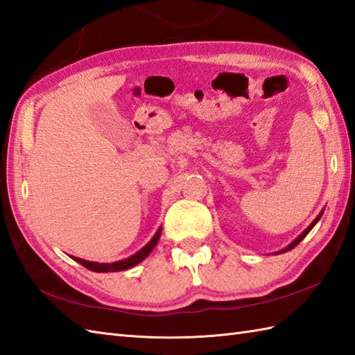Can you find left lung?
<instances>
[{
    "label": "left lung",
    "mask_w": 355,
    "mask_h": 355,
    "mask_svg": "<svg viewBox=\"0 0 355 355\" xmlns=\"http://www.w3.org/2000/svg\"><path fill=\"white\" fill-rule=\"evenodd\" d=\"M320 216H322V214H319V215H318V218H315V220H314V221H313V223H311L310 225H308V227H306V229H305V230H304L302 233H300V235H299V236H297L296 239H294V241H293V243H291V244H290L288 247H286V248H284V250H282V252H286V250H291V248H294V247H296V245H297V244L300 243V241H302V239H304V238H305V236L308 235V233H310V230H311V229L314 227V225H315V223H318V221L320 220Z\"/></svg>",
    "instance_id": "8db88e82"
}]
</instances>
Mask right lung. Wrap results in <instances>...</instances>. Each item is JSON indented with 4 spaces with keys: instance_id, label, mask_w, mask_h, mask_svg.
Listing matches in <instances>:
<instances>
[{
    "instance_id": "obj_1",
    "label": "right lung",
    "mask_w": 355,
    "mask_h": 355,
    "mask_svg": "<svg viewBox=\"0 0 355 355\" xmlns=\"http://www.w3.org/2000/svg\"><path fill=\"white\" fill-rule=\"evenodd\" d=\"M160 235H162V229H158V232L155 233V236L149 241V243L141 248L140 252H137L135 254L130 256V258H126L123 261H117V262H112V263H99V262H92V261H84V259H79V258H74V256H71V258L79 262L80 266H84L85 268L92 270V271H96V273H108V271H122V270H126V268H131L134 266H137L139 262H141L143 259L146 258V256L153 252V248L157 245L158 239H160Z\"/></svg>"
}]
</instances>
